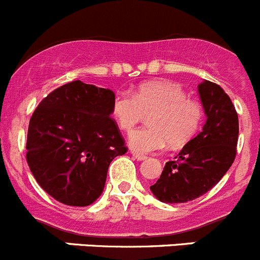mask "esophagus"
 Segmentation results:
<instances>
[{"label": "esophagus", "instance_id": "1", "mask_svg": "<svg viewBox=\"0 0 260 260\" xmlns=\"http://www.w3.org/2000/svg\"><path fill=\"white\" fill-rule=\"evenodd\" d=\"M132 153H133V157L137 158L138 160H144V159H147V155L140 154V153H135V152H132Z\"/></svg>", "mask_w": 260, "mask_h": 260}]
</instances>
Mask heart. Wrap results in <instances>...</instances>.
Segmentation results:
<instances>
[{
  "label": "heart",
  "instance_id": "b5f03b06",
  "mask_svg": "<svg viewBox=\"0 0 260 260\" xmlns=\"http://www.w3.org/2000/svg\"><path fill=\"white\" fill-rule=\"evenodd\" d=\"M112 115L123 132L130 133L145 116L149 125L130 135V147L139 153H153L186 144L198 133L204 117L203 106L187 98L186 91L171 81L142 84L135 94L118 91L112 102Z\"/></svg>",
  "mask_w": 260,
  "mask_h": 260
}]
</instances>
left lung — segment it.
I'll use <instances>...</instances> for the list:
<instances>
[{"mask_svg":"<svg viewBox=\"0 0 260 260\" xmlns=\"http://www.w3.org/2000/svg\"><path fill=\"white\" fill-rule=\"evenodd\" d=\"M207 122L202 132L166 163L150 186L163 203H186L202 197L224 176L236 157L239 117L229 95L216 83L198 85Z\"/></svg>","mask_w":260,"mask_h":260,"instance_id":"left-lung-1","label":"left lung"}]
</instances>
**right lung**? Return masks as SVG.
<instances>
[{"label": "right lung", "instance_id": "obj_1", "mask_svg": "<svg viewBox=\"0 0 260 260\" xmlns=\"http://www.w3.org/2000/svg\"><path fill=\"white\" fill-rule=\"evenodd\" d=\"M115 93L80 80L51 91L31 115L26 162L57 202L86 207L103 191L110 163L127 152L111 117Z\"/></svg>", "mask_w": 260, "mask_h": 260}]
</instances>
